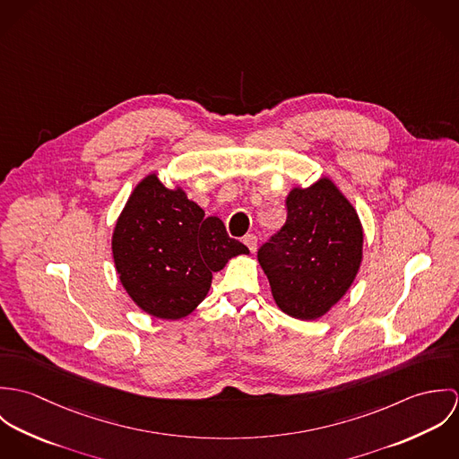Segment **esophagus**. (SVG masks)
<instances>
[{
  "instance_id": "obj_1",
  "label": "esophagus",
  "mask_w": 459,
  "mask_h": 459,
  "mask_svg": "<svg viewBox=\"0 0 459 459\" xmlns=\"http://www.w3.org/2000/svg\"><path fill=\"white\" fill-rule=\"evenodd\" d=\"M242 242L249 247V251H251V253H255V251H256V247H258V237H256V235H253V233L246 235Z\"/></svg>"
}]
</instances>
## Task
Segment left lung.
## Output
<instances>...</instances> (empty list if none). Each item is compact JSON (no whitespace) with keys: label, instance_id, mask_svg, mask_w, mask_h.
<instances>
[{"label":"left lung","instance_id":"obj_1","mask_svg":"<svg viewBox=\"0 0 459 459\" xmlns=\"http://www.w3.org/2000/svg\"><path fill=\"white\" fill-rule=\"evenodd\" d=\"M288 217L258 249L275 304L299 320H316L346 293L362 260L355 208L322 178L286 197Z\"/></svg>","mask_w":459,"mask_h":459}]
</instances>
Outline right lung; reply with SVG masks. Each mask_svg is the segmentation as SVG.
<instances>
[{
    "label": "right lung",
    "mask_w": 459,
    "mask_h": 459,
    "mask_svg": "<svg viewBox=\"0 0 459 459\" xmlns=\"http://www.w3.org/2000/svg\"><path fill=\"white\" fill-rule=\"evenodd\" d=\"M249 249L182 189L155 175L132 193L113 233V256L132 300L148 315L178 320L206 297L212 273Z\"/></svg>",
    "instance_id": "right-lung-1"
}]
</instances>
